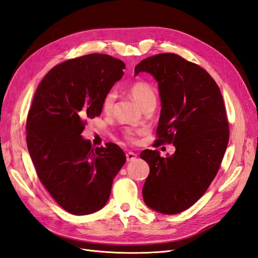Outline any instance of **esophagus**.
<instances>
[{
  "mask_svg": "<svg viewBox=\"0 0 258 258\" xmlns=\"http://www.w3.org/2000/svg\"><path fill=\"white\" fill-rule=\"evenodd\" d=\"M136 158H137V155L134 154V153H132V151H128V153L126 154V160H127L128 162L135 160Z\"/></svg>",
  "mask_w": 258,
  "mask_h": 258,
  "instance_id": "esophagus-1",
  "label": "esophagus"
}]
</instances>
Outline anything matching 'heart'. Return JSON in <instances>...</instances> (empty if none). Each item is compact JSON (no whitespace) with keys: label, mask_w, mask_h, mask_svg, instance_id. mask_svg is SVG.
Returning a JSON list of instances; mask_svg holds the SVG:
<instances>
[{"label":"heart","mask_w":258,"mask_h":258,"mask_svg":"<svg viewBox=\"0 0 258 258\" xmlns=\"http://www.w3.org/2000/svg\"><path fill=\"white\" fill-rule=\"evenodd\" d=\"M128 94L142 109L147 107L149 104H156L155 91L146 83L137 82V83H134L133 85H131L128 88ZM115 101H116V92L114 90H110L109 92L105 94L102 100V110L105 112V113H111V112L113 111ZM126 135L128 140H132V141L134 140L133 137L134 134L131 130L126 131Z\"/></svg>","instance_id":"b5f03b06"}]
</instances>
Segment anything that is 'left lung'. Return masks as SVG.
I'll list each match as a JSON object with an SVG mask.
<instances>
[{
    "mask_svg": "<svg viewBox=\"0 0 258 258\" xmlns=\"http://www.w3.org/2000/svg\"><path fill=\"white\" fill-rule=\"evenodd\" d=\"M141 72L158 83L161 111L156 143L175 147L166 158L157 150L142 151L150 169L143 198L158 213L180 214L206 192L226 153L229 123L223 98L206 71L177 54L145 58L135 66V75Z\"/></svg>",
    "mask_w": 258,
    "mask_h": 258,
    "instance_id": "left-lung-1",
    "label": "left lung"
}]
</instances>
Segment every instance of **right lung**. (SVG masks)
<instances>
[{
	"label": "right lung",
	"instance_id": "1",
	"mask_svg": "<svg viewBox=\"0 0 258 258\" xmlns=\"http://www.w3.org/2000/svg\"><path fill=\"white\" fill-rule=\"evenodd\" d=\"M124 69L110 55L87 54L54 66L36 90L26 124L29 155L43 186L72 215L100 210L126 161L117 145L94 148L81 135Z\"/></svg>",
	"mask_w": 258,
	"mask_h": 258
}]
</instances>
